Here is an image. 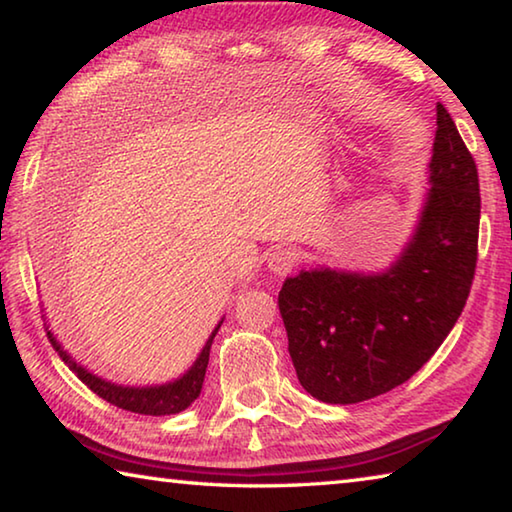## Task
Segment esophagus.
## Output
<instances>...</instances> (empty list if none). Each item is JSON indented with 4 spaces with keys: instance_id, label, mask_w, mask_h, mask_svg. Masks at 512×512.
I'll return each mask as SVG.
<instances>
[{
    "instance_id": "1",
    "label": "esophagus",
    "mask_w": 512,
    "mask_h": 512,
    "mask_svg": "<svg viewBox=\"0 0 512 512\" xmlns=\"http://www.w3.org/2000/svg\"><path fill=\"white\" fill-rule=\"evenodd\" d=\"M266 264H268V268H271L275 275H282L284 277V275H289L293 268L298 266V253L293 248H289V246H277V248L271 250V253H268Z\"/></svg>"
}]
</instances>
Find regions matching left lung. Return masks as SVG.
I'll return each mask as SVG.
<instances>
[{
	"instance_id": "obj_1",
	"label": "left lung",
	"mask_w": 512,
	"mask_h": 512,
	"mask_svg": "<svg viewBox=\"0 0 512 512\" xmlns=\"http://www.w3.org/2000/svg\"><path fill=\"white\" fill-rule=\"evenodd\" d=\"M429 192L404 253L384 273L300 271L277 305L305 391L357 404L411 379L452 332L470 296L481 194L472 153L438 103Z\"/></svg>"
}]
</instances>
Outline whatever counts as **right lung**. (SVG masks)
Returning <instances> with one entry per match:
<instances>
[{"mask_svg":"<svg viewBox=\"0 0 512 512\" xmlns=\"http://www.w3.org/2000/svg\"><path fill=\"white\" fill-rule=\"evenodd\" d=\"M223 323V320H221ZM221 323L214 327V332L210 339H207L203 352L198 354V359L194 361V366L189 368L183 377L176 381H169V384L162 386H146V388H135V386H117L112 381L101 379L92 372L79 366L69 354L60 348V343L54 339V334L47 332L51 345H54L56 352L60 354L69 370L79 377L85 386L90 388L92 393H97L101 400H106L110 404H115L117 409L131 411V413H142V415H173L185 411L189 404H192L198 395H201L203 388V379H205V370H207V361H210V348L216 332H219Z\"/></svg>","mask_w":512,"mask_h":512,"instance_id":"1","label":"right lung"}]
</instances>
